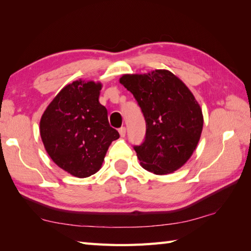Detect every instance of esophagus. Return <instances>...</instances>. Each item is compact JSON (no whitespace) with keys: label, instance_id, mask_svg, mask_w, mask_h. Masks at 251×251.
<instances>
[{"label":"esophagus","instance_id":"obj_1","mask_svg":"<svg viewBox=\"0 0 251 251\" xmlns=\"http://www.w3.org/2000/svg\"><path fill=\"white\" fill-rule=\"evenodd\" d=\"M119 132H120L121 137H122V138H124V137H125V135H126V128H125V127H121V128L119 129Z\"/></svg>","mask_w":251,"mask_h":251}]
</instances>
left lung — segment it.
<instances>
[{"instance_id": "1", "label": "left lung", "mask_w": 251, "mask_h": 251, "mask_svg": "<svg viewBox=\"0 0 251 251\" xmlns=\"http://www.w3.org/2000/svg\"><path fill=\"white\" fill-rule=\"evenodd\" d=\"M120 83L134 95L146 120L145 141L134 147L141 166L155 175L182 167L196 149L204 124L193 94L167 70L125 74Z\"/></svg>"}]
</instances>
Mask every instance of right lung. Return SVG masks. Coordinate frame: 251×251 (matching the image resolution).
Returning <instances> with one entry per match:
<instances>
[{
	"instance_id": "1",
	"label": "right lung",
	"mask_w": 251,
	"mask_h": 251,
	"mask_svg": "<svg viewBox=\"0 0 251 251\" xmlns=\"http://www.w3.org/2000/svg\"><path fill=\"white\" fill-rule=\"evenodd\" d=\"M100 83L82 79L63 87L42 115L40 134L45 150L60 168L74 177L96 174L112 141L108 111L100 104Z\"/></svg>"
}]
</instances>
